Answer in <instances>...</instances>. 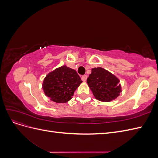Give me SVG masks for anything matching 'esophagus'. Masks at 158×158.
<instances>
[{
	"instance_id": "esophagus-1",
	"label": "esophagus",
	"mask_w": 158,
	"mask_h": 158,
	"mask_svg": "<svg viewBox=\"0 0 158 158\" xmlns=\"http://www.w3.org/2000/svg\"><path fill=\"white\" fill-rule=\"evenodd\" d=\"M87 78H88L87 75H83L82 76V81H84V82H85V81H86Z\"/></svg>"
}]
</instances>
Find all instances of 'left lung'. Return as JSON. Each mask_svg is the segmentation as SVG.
I'll use <instances>...</instances> for the list:
<instances>
[{
  "label": "left lung",
  "instance_id": "8db88e82",
  "mask_svg": "<svg viewBox=\"0 0 158 158\" xmlns=\"http://www.w3.org/2000/svg\"><path fill=\"white\" fill-rule=\"evenodd\" d=\"M87 83L94 97L101 102H111L116 99L121 92L118 79L101 67L92 69Z\"/></svg>",
  "mask_w": 158,
  "mask_h": 158
}]
</instances>
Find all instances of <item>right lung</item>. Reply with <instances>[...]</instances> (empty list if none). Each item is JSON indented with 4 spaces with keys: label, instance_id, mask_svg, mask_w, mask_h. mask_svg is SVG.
Here are the masks:
<instances>
[{
    "label": "right lung",
    "instance_id": "add662e5",
    "mask_svg": "<svg viewBox=\"0 0 158 158\" xmlns=\"http://www.w3.org/2000/svg\"><path fill=\"white\" fill-rule=\"evenodd\" d=\"M82 82L77 72L63 66L47 74L42 86L45 94L51 101L66 103L72 98Z\"/></svg>",
    "mask_w": 158,
    "mask_h": 158
}]
</instances>
